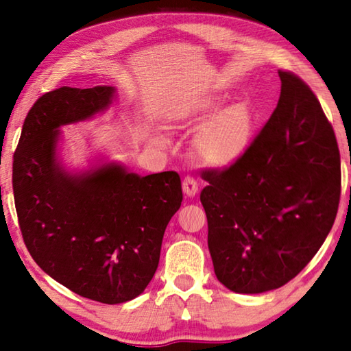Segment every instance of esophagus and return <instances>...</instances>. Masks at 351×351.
Returning a JSON list of instances; mask_svg holds the SVG:
<instances>
[{"label":"esophagus","mask_w":351,"mask_h":351,"mask_svg":"<svg viewBox=\"0 0 351 351\" xmlns=\"http://www.w3.org/2000/svg\"><path fill=\"white\" fill-rule=\"evenodd\" d=\"M182 190H184V193L187 195V197L192 198L198 193V182L195 181L192 176H186L182 180Z\"/></svg>","instance_id":"1"}]
</instances>
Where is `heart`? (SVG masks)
Returning a JSON list of instances; mask_svg holds the SVG:
<instances>
[{
	"label": "heart",
	"mask_w": 351,
	"mask_h": 351,
	"mask_svg": "<svg viewBox=\"0 0 351 351\" xmlns=\"http://www.w3.org/2000/svg\"><path fill=\"white\" fill-rule=\"evenodd\" d=\"M217 110L215 102L199 106V111L178 114L169 123L171 130H186L197 125L198 114L207 116ZM252 133V112L245 102L230 104L218 111L201 128L193 141V152L201 164L212 169H224L232 165L246 152ZM152 142L165 147L169 139L161 133H153Z\"/></svg>",
	"instance_id": "heart-1"
}]
</instances>
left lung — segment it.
<instances>
[{"label":"left lung","instance_id":"1","mask_svg":"<svg viewBox=\"0 0 351 351\" xmlns=\"http://www.w3.org/2000/svg\"><path fill=\"white\" fill-rule=\"evenodd\" d=\"M280 97L240 159L203 171L213 269L240 294L277 289L310 263L335 223L341 156L331 123L305 82L278 71Z\"/></svg>","mask_w":351,"mask_h":351}]
</instances>
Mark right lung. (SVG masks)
I'll use <instances>...</instances> for the list:
<instances>
[{
	"label": "right lung",
	"mask_w": 351,
	"mask_h": 351,
	"mask_svg": "<svg viewBox=\"0 0 351 351\" xmlns=\"http://www.w3.org/2000/svg\"><path fill=\"white\" fill-rule=\"evenodd\" d=\"M114 86H63L34 104L14 154L12 186L23 240L41 269L100 304L144 293L165 228L181 207L176 171L141 176L97 159L79 171L58 158L62 127L110 108Z\"/></svg>",
	"instance_id": "right-lung-1"
}]
</instances>
